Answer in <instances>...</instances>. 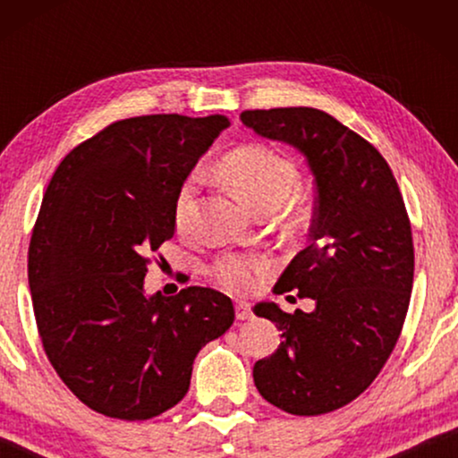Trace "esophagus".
Masks as SVG:
<instances>
[{"label":"esophagus","instance_id":"esophagus-1","mask_svg":"<svg viewBox=\"0 0 458 458\" xmlns=\"http://www.w3.org/2000/svg\"><path fill=\"white\" fill-rule=\"evenodd\" d=\"M235 317L240 321H246V318L252 317V309H250L248 302H235Z\"/></svg>","mask_w":458,"mask_h":458}]
</instances>
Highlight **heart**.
Instances as JSON below:
<instances>
[{"label": "heart", "mask_w": 458, "mask_h": 458, "mask_svg": "<svg viewBox=\"0 0 458 458\" xmlns=\"http://www.w3.org/2000/svg\"><path fill=\"white\" fill-rule=\"evenodd\" d=\"M218 174L252 206L254 210L279 208L298 187V171L284 156L271 148L248 143L231 149L218 162ZM198 193V174H187L174 198V223L185 229L193 216ZM271 268L265 256L225 254L212 265L210 273L231 292H252Z\"/></svg>", "instance_id": "1"}]
</instances>
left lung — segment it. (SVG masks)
<instances>
[{
	"mask_svg": "<svg viewBox=\"0 0 458 458\" xmlns=\"http://www.w3.org/2000/svg\"><path fill=\"white\" fill-rule=\"evenodd\" d=\"M240 118L296 148L317 190L310 246L273 290L310 298L315 310L254 306L281 331L279 348L254 365V384L281 411L325 415L360 396L396 346L415 271L409 215L384 156L327 112L300 106Z\"/></svg>",
	"mask_w": 458,
	"mask_h": 458,
	"instance_id": "1",
	"label": "left lung"
}]
</instances>
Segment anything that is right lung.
<instances>
[{
    "mask_svg": "<svg viewBox=\"0 0 458 458\" xmlns=\"http://www.w3.org/2000/svg\"><path fill=\"white\" fill-rule=\"evenodd\" d=\"M229 118L116 121L55 168L29 246V287L49 362L74 396L124 421L190 390L193 359L233 325L210 287L146 296L152 252L174 235V198Z\"/></svg>",
    "mask_w": 458,
    "mask_h": 458,
    "instance_id": "add662e5",
    "label": "right lung"
}]
</instances>
